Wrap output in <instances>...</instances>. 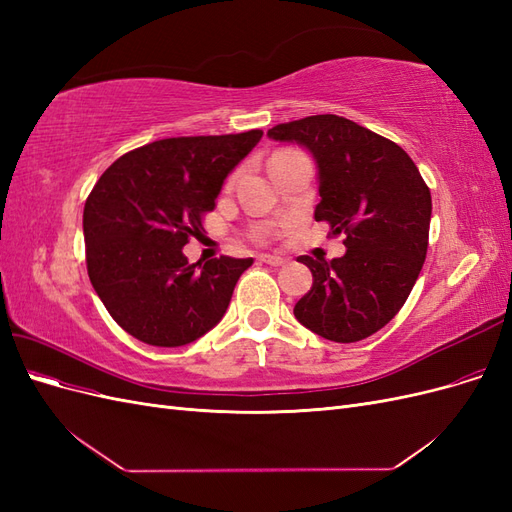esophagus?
I'll use <instances>...</instances> for the list:
<instances>
[{"label": "esophagus", "mask_w": 512, "mask_h": 512, "mask_svg": "<svg viewBox=\"0 0 512 512\" xmlns=\"http://www.w3.org/2000/svg\"><path fill=\"white\" fill-rule=\"evenodd\" d=\"M260 260H262V262H267V265H271V267H282V265H286V258H282V256H273V254H262V256H260Z\"/></svg>", "instance_id": "esophagus-1"}]
</instances>
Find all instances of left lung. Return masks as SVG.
<instances>
[{"label":"left lung","instance_id":"left-lung-1","mask_svg":"<svg viewBox=\"0 0 512 512\" xmlns=\"http://www.w3.org/2000/svg\"><path fill=\"white\" fill-rule=\"evenodd\" d=\"M275 141L314 153L320 175L316 222L344 235L342 258L299 256L314 275L294 316L316 335L352 344L374 335L404 307L429 245L431 192L397 143L337 115L277 123Z\"/></svg>","mask_w":512,"mask_h":512}]
</instances>
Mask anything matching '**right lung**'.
Returning a JSON list of instances; mask_svg holds the SVG:
<instances>
[{"mask_svg": "<svg viewBox=\"0 0 512 512\" xmlns=\"http://www.w3.org/2000/svg\"><path fill=\"white\" fill-rule=\"evenodd\" d=\"M262 130L162 138L123 153L85 200L87 273L108 314L138 342L177 348L222 320L254 258L188 262L222 183Z\"/></svg>", "mask_w": 512, "mask_h": 512, "instance_id": "obj_1", "label": "right lung"}]
</instances>
